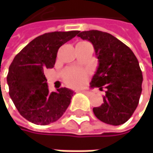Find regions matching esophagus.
I'll list each match as a JSON object with an SVG mask.
<instances>
[{"mask_svg":"<svg viewBox=\"0 0 153 153\" xmlns=\"http://www.w3.org/2000/svg\"><path fill=\"white\" fill-rule=\"evenodd\" d=\"M85 95H87V96H91L92 95V93L91 92H89V91H87V90H84V91H82Z\"/></svg>","mask_w":153,"mask_h":153,"instance_id":"esophagus-1","label":"esophagus"}]
</instances>
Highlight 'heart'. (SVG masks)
<instances>
[{"mask_svg": "<svg viewBox=\"0 0 153 153\" xmlns=\"http://www.w3.org/2000/svg\"><path fill=\"white\" fill-rule=\"evenodd\" d=\"M65 81L74 88L83 86L88 79V74L79 69H69L65 74Z\"/></svg>", "mask_w": 153, "mask_h": 153, "instance_id": "b5f03b06", "label": "heart"}]
</instances>
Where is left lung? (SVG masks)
<instances>
[{
  "label": "left lung",
  "instance_id": "8db88e82",
  "mask_svg": "<svg viewBox=\"0 0 153 153\" xmlns=\"http://www.w3.org/2000/svg\"><path fill=\"white\" fill-rule=\"evenodd\" d=\"M78 36L93 44L99 62L90 87L105 89L104 104L93 108L94 114L106 124L125 123L137 109L142 93L143 74L137 56L108 33L90 30Z\"/></svg>",
  "mask_w": 153,
  "mask_h": 153
}]
</instances>
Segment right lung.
I'll return each instance as SVG.
<instances>
[{
    "mask_svg": "<svg viewBox=\"0 0 153 153\" xmlns=\"http://www.w3.org/2000/svg\"><path fill=\"white\" fill-rule=\"evenodd\" d=\"M79 31L47 33L25 47L10 65L9 94L19 113L36 125H48L62 117L74 92L61 88L50 92L44 71L55 65L58 48Z\"/></svg>",
    "mask_w": 153,
    "mask_h": 153,
    "instance_id": "1",
    "label": "right lung"
}]
</instances>
